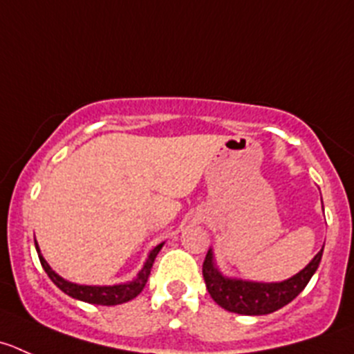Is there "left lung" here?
<instances>
[{
	"instance_id": "1",
	"label": "left lung",
	"mask_w": 354,
	"mask_h": 354,
	"mask_svg": "<svg viewBox=\"0 0 354 354\" xmlns=\"http://www.w3.org/2000/svg\"><path fill=\"white\" fill-rule=\"evenodd\" d=\"M322 254H324V247L299 273L283 282H252V280L226 277L218 268L212 249H209L204 266H202V275H204L205 287L216 304L232 313L259 317V315H270L280 310L303 292L304 287L318 270Z\"/></svg>"
}]
</instances>
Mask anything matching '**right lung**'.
Segmentation results:
<instances>
[{
  "label": "right lung",
  "mask_w": 354,
  "mask_h": 354,
  "mask_svg": "<svg viewBox=\"0 0 354 354\" xmlns=\"http://www.w3.org/2000/svg\"><path fill=\"white\" fill-rule=\"evenodd\" d=\"M34 245H36L37 250V256H39L41 261V266L43 270L46 272V275L50 277L51 282L65 292L67 296L74 297V299L82 301V303H90V304H102V306H115V304H122V303H128V301L135 299L140 292L143 290L145 287L147 280H149L150 275V270H152V264L156 261V256L159 254V250L162 249L164 242L159 243V245L153 247L152 250L149 252L147 256L145 263H143L142 270L138 272V275L135 277L133 280L124 283H115V286H82V283H74V282H68L65 280L64 277L58 275L57 272L51 270L50 264L46 263V259L43 257L41 254L39 245H37L36 239H34Z\"/></svg>",
  "instance_id": "1"
}]
</instances>
